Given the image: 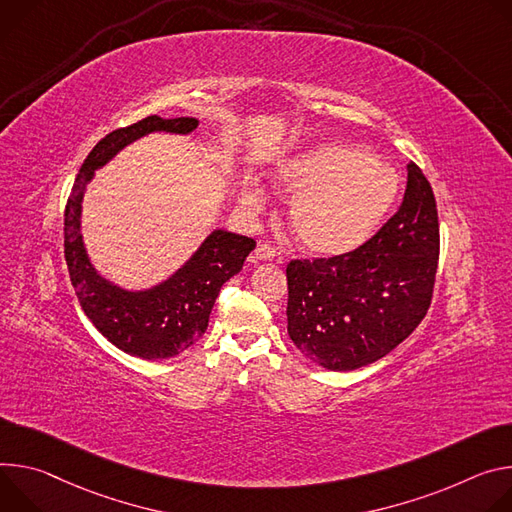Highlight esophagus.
Segmentation results:
<instances>
[{
	"mask_svg": "<svg viewBox=\"0 0 512 512\" xmlns=\"http://www.w3.org/2000/svg\"><path fill=\"white\" fill-rule=\"evenodd\" d=\"M276 256L274 248L270 244H258L252 256V262H270Z\"/></svg>",
	"mask_w": 512,
	"mask_h": 512,
	"instance_id": "34e87169",
	"label": "esophagus"
}]
</instances>
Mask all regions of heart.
<instances>
[{
	"instance_id": "heart-1",
	"label": "heart",
	"mask_w": 512,
	"mask_h": 512,
	"mask_svg": "<svg viewBox=\"0 0 512 512\" xmlns=\"http://www.w3.org/2000/svg\"><path fill=\"white\" fill-rule=\"evenodd\" d=\"M276 179L295 195L289 209L293 236L319 256H342L366 244L401 189L390 164L346 144H325L289 158ZM244 201L260 207L264 195L248 185Z\"/></svg>"
}]
</instances>
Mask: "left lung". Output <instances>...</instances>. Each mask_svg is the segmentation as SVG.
<instances>
[{
  "instance_id": "obj_1",
  "label": "left lung",
  "mask_w": 512,
  "mask_h": 512,
  "mask_svg": "<svg viewBox=\"0 0 512 512\" xmlns=\"http://www.w3.org/2000/svg\"><path fill=\"white\" fill-rule=\"evenodd\" d=\"M403 203L354 252L287 264L289 335L311 362L348 372L368 366L423 321L435 287L439 219L433 189L407 164Z\"/></svg>"
}]
</instances>
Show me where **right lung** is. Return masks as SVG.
<instances>
[{
  "label": "right lung",
  "instance_id": "right-lung-1",
  "mask_svg": "<svg viewBox=\"0 0 512 512\" xmlns=\"http://www.w3.org/2000/svg\"><path fill=\"white\" fill-rule=\"evenodd\" d=\"M195 128V118L148 116L109 132L85 158L65 207V260L81 309L113 346L144 360L179 356L197 342L207 329L223 282L242 270L256 242L215 230L173 278L150 291L130 293L109 285L93 270L79 234L81 199L95 168L130 142L158 130L189 134Z\"/></svg>",
  "mask_w": 512,
  "mask_h": 512
}]
</instances>
